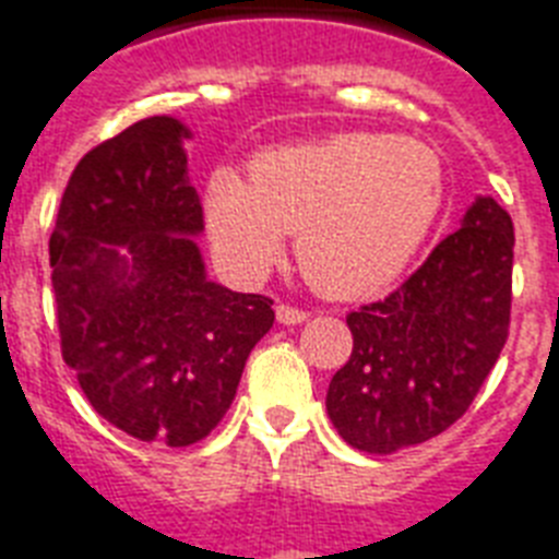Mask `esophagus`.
<instances>
[{
    "label": "esophagus",
    "mask_w": 559,
    "mask_h": 559,
    "mask_svg": "<svg viewBox=\"0 0 559 559\" xmlns=\"http://www.w3.org/2000/svg\"><path fill=\"white\" fill-rule=\"evenodd\" d=\"M275 316H278L281 324H301L310 313H307V310H301V307L278 305V307H275Z\"/></svg>",
    "instance_id": "obj_1"
}]
</instances>
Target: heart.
Wrapping results in <instances>:
<instances>
[{
    "label": "heart",
    "instance_id": "obj_1",
    "mask_svg": "<svg viewBox=\"0 0 559 559\" xmlns=\"http://www.w3.org/2000/svg\"><path fill=\"white\" fill-rule=\"evenodd\" d=\"M443 200L447 170L432 144L350 130L258 153L252 182L217 170L205 219L231 278L263 275L296 231L305 278L324 296L362 298L406 270Z\"/></svg>",
    "mask_w": 559,
    "mask_h": 559
}]
</instances>
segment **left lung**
<instances>
[{"label": "left lung", "instance_id": "1", "mask_svg": "<svg viewBox=\"0 0 559 559\" xmlns=\"http://www.w3.org/2000/svg\"><path fill=\"white\" fill-rule=\"evenodd\" d=\"M511 272V214L478 197L403 287L348 313L354 350L328 415L354 450L415 447L467 412L508 342Z\"/></svg>", "mask_w": 559, "mask_h": 559}]
</instances>
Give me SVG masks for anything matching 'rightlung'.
Instances as JSON below:
<instances>
[{
    "label": "right lung",
    "instance_id": "obj_1",
    "mask_svg": "<svg viewBox=\"0 0 559 559\" xmlns=\"http://www.w3.org/2000/svg\"><path fill=\"white\" fill-rule=\"evenodd\" d=\"M188 127L135 121L74 168L48 240L66 366L104 420L191 447L223 420L272 298L205 278Z\"/></svg>",
    "mask_w": 559,
    "mask_h": 559
}]
</instances>
